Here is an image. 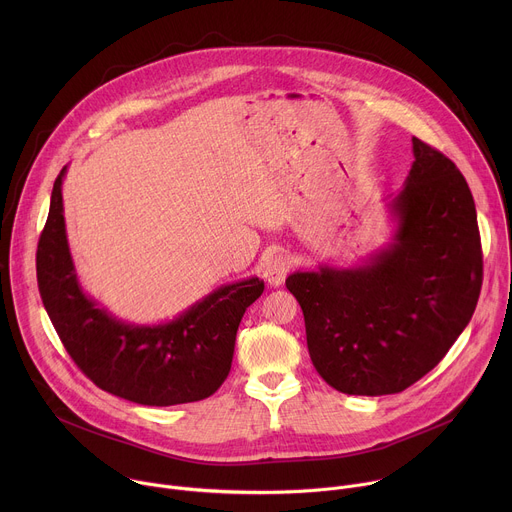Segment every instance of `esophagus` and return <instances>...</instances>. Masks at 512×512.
I'll return each mask as SVG.
<instances>
[{"label": "esophagus", "instance_id": "obj_1", "mask_svg": "<svg viewBox=\"0 0 512 512\" xmlns=\"http://www.w3.org/2000/svg\"><path fill=\"white\" fill-rule=\"evenodd\" d=\"M287 271H289L287 259H285L283 255H275V257H271V259L265 263V267H263V277H265V281H267L271 287H279V285L283 283Z\"/></svg>", "mask_w": 512, "mask_h": 512}]
</instances>
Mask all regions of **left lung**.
<instances>
[{"mask_svg": "<svg viewBox=\"0 0 512 512\" xmlns=\"http://www.w3.org/2000/svg\"><path fill=\"white\" fill-rule=\"evenodd\" d=\"M391 239L350 267L294 271L310 358L346 395H391L437 367L468 326L482 285L472 192L452 160L413 137Z\"/></svg>", "mask_w": 512, "mask_h": 512, "instance_id": "1", "label": "left lung"}]
</instances>
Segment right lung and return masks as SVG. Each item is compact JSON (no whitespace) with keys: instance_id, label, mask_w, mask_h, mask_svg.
Here are the masks:
<instances>
[{"instance_id":"obj_1","label":"right lung","mask_w":512,"mask_h":512,"mask_svg":"<svg viewBox=\"0 0 512 512\" xmlns=\"http://www.w3.org/2000/svg\"><path fill=\"white\" fill-rule=\"evenodd\" d=\"M60 170L36 253L44 308L79 369L103 391L139 405L168 407L210 397L231 371L245 310L265 283L247 277L216 287L174 320L133 324L115 318L83 289L72 261Z\"/></svg>"}]
</instances>
